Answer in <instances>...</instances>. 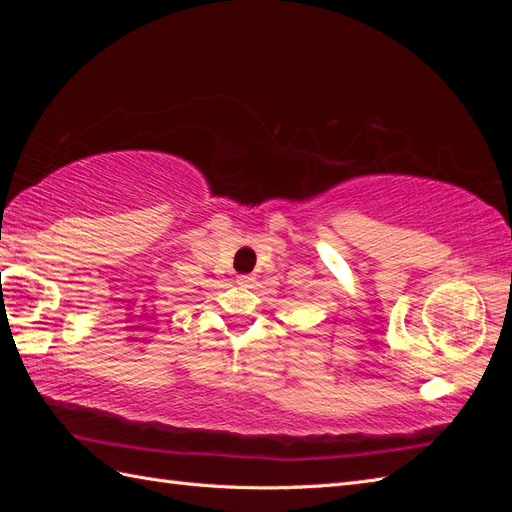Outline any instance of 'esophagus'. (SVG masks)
I'll use <instances>...</instances> for the list:
<instances>
[{
  "mask_svg": "<svg viewBox=\"0 0 512 512\" xmlns=\"http://www.w3.org/2000/svg\"><path fill=\"white\" fill-rule=\"evenodd\" d=\"M237 284H241V286H254V284H256V277L250 275V273L239 275V277H237Z\"/></svg>",
  "mask_w": 512,
  "mask_h": 512,
  "instance_id": "esophagus-1",
  "label": "esophagus"
}]
</instances>
